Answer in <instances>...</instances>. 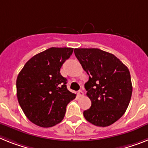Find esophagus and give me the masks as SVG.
Returning <instances> with one entry per match:
<instances>
[{
    "instance_id": "esophagus-1",
    "label": "esophagus",
    "mask_w": 148,
    "mask_h": 148,
    "mask_svg": "<svg viewBox=\"0 0 148 148\" xmlns=\"http://www.w3.org/2000/svg\"><path fill=\"white\" fill-rule=\"evenodd\" d=\"M77 95H78V96H80V97H83V96L84 95V92L82 91V90H80V91H78Z\"/></svg>"
}]
</instances>
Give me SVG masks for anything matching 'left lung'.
<instances>
[{"label": "left lung", "mask_w": 148, "mask_h": 148, "mask_svg": "<svg viewBox=\"0 0 148 148\" xmlns=\"http://www.w3.org/2000/svg\"><path fill=\"white\" fill-rule=\"evenodd\" d=\"M74 54L89 77L85 89L92 105L84 111V117L95 126H110L123 115L130 104V71L115 56L101 49H74Z\"/></svg>", "instance_id": "left-lung-1"}]
</instances>
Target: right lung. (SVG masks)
Segmentation results:
<instances>
[{
  "label": "right lung",
  "instance_id": "add662e5",
  "mask_svg": "<svg viewBox=\"0 0 148 148\" xmlns=\"http://www.w3.org/2000/svg\"><path fill=\"white\" fill-rule=\"evenodd\" d=\"M73 48L51 47L25 63L16 80L17 99L27 118L40 127L55 126L63 120L68 104L76 95L67 89L60 74Z\"/></svg>",
  "mask_w": 148,
  "mask_h": 148
}]
</instances>
